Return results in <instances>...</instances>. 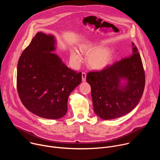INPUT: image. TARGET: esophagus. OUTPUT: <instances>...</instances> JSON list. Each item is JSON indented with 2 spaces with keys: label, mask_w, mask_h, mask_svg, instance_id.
Masks as SVG:
<instances>
[{
  "label": "esophagus",
  "mask_w": 160,
  "mask_h": 160,
  "mask_svg": "<svg viewBox=\"0 0 160 160\" xmlns=\"http://www.w3.org/2000/svg\"><path fill=\"white\" fill-rule=\"evenodd\" d=\"M82 81L83 82H85L86 80V73L85 72H82Z\"/></svg>",
  "instance_id": "34e87169"
}]
</instances>
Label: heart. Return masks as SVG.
<instances>
[{"instance_id": "b5f03b06", "label": "heart", "mask_w": 160, "mask_h": 160, "mask_svg": "<svg viewBox=\"0 0 160 160\" xmlns=\"http://www.w3.org/2000/svg\"><path fill=\"white\" fill-rule=\"evenodd\" d=\"M81 51L85 54H88L87 64L91 69L100 70L108 66L112 59L111 51L106 48H99L98 45L90 43L83 45L80 47ZM72 59L77 62H80L81 57L79 53L75 51H71Z\"/></svg>"}]
</instances>
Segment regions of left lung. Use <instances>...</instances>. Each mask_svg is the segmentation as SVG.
Wrapping results in <instances>:
<instances>
[{
    "mask_svg": "<svg viewBox=\"0 0 160 160\" xmlns=\"http://www.w3.org/2000/svg\"><path fill=\"white\" fill-rule=\"evenodd\" d=\"M132 52L101 71L88 72L94 111L103 120L120 118L132 111L142 98L145 73L138 48L132 42ZM126 82L122 84L121 81Z\"/></svg>",
    "mask_w": 160,
    "mask_h": 160,
    "instance_id": "left-lung-1",
    "label": "left lung"
}]
</instances>
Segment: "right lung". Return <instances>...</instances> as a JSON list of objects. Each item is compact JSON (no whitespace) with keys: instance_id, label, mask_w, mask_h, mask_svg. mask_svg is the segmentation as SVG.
Listing matches in <instances>:
<instances>
[{"instance_id":"add662e5","label":"right lung","mask_w":160,"mask_h":160,"mask_svg":"<svg viewBox=\"0 0 160 160\" xmlns=\"http://www.w3.org/2000/svg\"><path fill=\"white\" fill-rule=\"evenodd\" d=\"M56 39L38 32L18 63L17 88L25 107L41 118L56 120L68 110L70 93L81 83L82 73L72 70L56 54Z\"/></svg>"}]
</instances>
